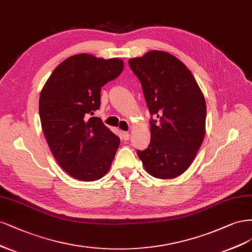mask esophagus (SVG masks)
<instances>
[{"label":"esophagus","mask_w":252,"mask_h":252,"mask_svg":"<svg viewBox=\"0 0 252 252\" xmlns=\"http://www.w3.org/2000/svg\"><path fill=\"white\" fill-rule=\"evenodd\" d=\"M121 138H123L125 141H126L129 139V134L127 132H123V134H121Z\"/></svg>","instance_id":"esophagus-1"}]
</instances>
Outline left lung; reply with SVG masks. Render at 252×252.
Listing matches in <instances>:
<instances>
[{
    "label": "left lung",
    "instance_id": "obj_1",
    "mask_svg": "<svg viewBox=\"0 0 252 252\" xmlns=\"http://www.w3.org/2000/svg\"><path fill=\"white\" fill-rule=\"evenodd\" d=\"M128 64L152 116L150 145L138 157L151 176L173 179L189 167L204 139V96L188 67L167 52L150 51Z\"/></svg>",
    "mask_w": 252,
    "mask_h": 252
}]
</instances>
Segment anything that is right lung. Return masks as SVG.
<instances>
[{
  "instance_id": "add662e5",
  "label": "right lung",
  "mask_w": 252,
  "mask_h": 252,
  "mask_svg": "<svg viewBox=\"0 0 252 252\" xmlns=\"http://www.w3.org/2000/svg\"><path fill=\"white\" fill-rule=\"evenodd\" d=\"M124 62L77 54L54 69L39 95V118L48 145L61 167L82 181L108 173L119 147L117 135L100 118L101 87L120 75Z\"/></svg>"
}]
</instances>
